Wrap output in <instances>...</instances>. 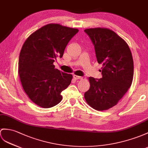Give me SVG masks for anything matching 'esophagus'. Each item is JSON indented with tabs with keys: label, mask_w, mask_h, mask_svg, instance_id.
<instances>
[{
	"label": "esophagus",
	"mask_w": 148,
	"mask_h": 148,
	"mask_svg": "<svg viewBox=\"0 0 148 148\" xmlns=\"http://www.w3.org/2000/svg\"><path fill=\"white\" fill-rule=\"evenodd\" d=\"M73 78L75 79V80H80V79L82 78V77H79V76H77V75H73Z\"/></svg>",
	"instance_id": "1"
}]
</instances>
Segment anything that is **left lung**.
<instances>
[{
  "instance_id": "left-lung-1",
  "label": "left lung",
  "mask_w": 148,
  "mask_h": 148,
  "mask_svg": "<svg viewBox=\"0 0 148 148\" xmlns=\"http://www.w3.org/2000/svg\"><path fill=\"white\" fill-rule=\"evenodd\" d=\"M84 31L94 45L97 62L102 64V78H88L90 86L84 97L93 109L108 110L116 105L132 84V53L127 42L109 29L90 28Z\"/></svg>"
}]
</instances>
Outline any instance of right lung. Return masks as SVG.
<instances>
[{
	"instance_id": "add662e5",
	"label": "right lung",
	"mask_w": 148,
	"mask_h": 148,
	"mask_svg": "<svg viewBox=\"0 0 148 148\" xmlns=\"http://www.w3.org/2000/svg\"><path fill=\"white\" fill-rule=\"evenodd\" d=\"M78 29L49 24L31 34L21 48L18 73L25 93L42 108H50L62 100L61 93L73 76L56 69V58H62L68 42Z\"/></svg>"
}]
</instances>
